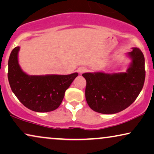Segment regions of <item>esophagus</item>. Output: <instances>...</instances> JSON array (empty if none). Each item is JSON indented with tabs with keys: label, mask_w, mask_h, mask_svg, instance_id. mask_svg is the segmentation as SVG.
Instances as JSON below:
<instances>
[{
	"label": "esophagus",
	"mask_w": 154,
	"mask_h": 154,
	"mask_svg": "<svg viewBox=\"0 0 154 154\" xmlns=\"http://www.w3.org/2000/svg\"><path fill=\"white\" fill-rule=\"evenodd\" d=\"M86 71H87V68H85V67H80V68L79 69V72L80 74L85 72Z\"/></svg>",
	"instance_id": "34e87169"
}]
</instances>
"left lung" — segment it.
<instances>
[{
	"label": "left lung",
	"instance_id": "1",
	"mask_svg": "<svg viewBox=\"0 0 154 154\" xmlns=\"http://www.w3.org/2000/svg\"><path fill=\"white\" fill-rule=\"evenodd\" d=\"M132 59L126 72L82 74L87 81L85 97L94 111L114 114L129 107L139 96L145 80L144 56L140 49L128 53Z\"/></svg>",
	"mask_w": 154,
	"mask_h": 154
}]
</instances>
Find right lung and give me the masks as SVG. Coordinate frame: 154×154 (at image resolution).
<instances>
[{"label":"right lung","mask_w":154,"mask_h":154,"mask_svg":"<svg viewBox=\"0 0 154 154\" xmlns=\"http://www.w3.org/2000/svg\"><path fill=\"white\" fill-rule=\"evenodd\" d=\"M19 51L20 47H15L8 60V77L12 91L25 107L33 111L44 112L56 110L78 73L29 75L19 65Z\"/></svg>","instance_id":"1"}]
</instances>
